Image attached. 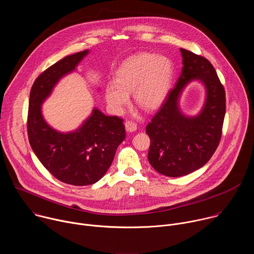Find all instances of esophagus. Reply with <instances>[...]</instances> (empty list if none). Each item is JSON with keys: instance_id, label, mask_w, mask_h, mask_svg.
Listing matches in <instances>:
<instances>
[{"instance_id": "1", "label": "esophagus", "mask_w": 254, "mask_h": 254, "mask_svg": "<svg viewBox=\"0 0 254 254\" xmlns=\"http://www.w3.org/2000/svg\"><path fill=\"white\" fill-rule=\"evenodd\" d=\"M126 126V129L127 131H129V132H132V131H135L136 130V124L131 122V121H127L126 122L125 124Z\"/></svg>"}]
</instances>
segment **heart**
I'll use <instances>...</instances> for the list:
<instances>
[{
	"label": "heart",
	"instance_id": "heart-1",
	"mask_svg": "<svg viewBox=\"0 0 254 254\" xmlns=\"http://www.w3.org/2000/svg\"><path fill=\"white\" fill-rule=\"evenodd\" d=\"M170 61L156 54L141 53L126 60L115 81L107 84L105 98L113 110L123 112L133 91L134 101L146 110L157 108L164 100L171 80Z\"/></svg>",
	"mask_w": 254,
	"mask_h": 254
}]
</instances>
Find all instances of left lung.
<instances>
[{
  "label": "left lung",
  "instance_id": "1",
  "mask_svg": "<svg viewBox=\"0 0 254 254\" xmlns=\"http://www.w3.org/2000/svg\"><path fill=\"white\" fill-rule=\"evenodd\" d=\"M180 51L182 73L146 127L151 138L148 160L168 177L188 175L211 159L221 139L226 111L225 90L210 61L183 48ZM192 80L203 83L206 99L200 114L189 118L180 113L178 99Z\"/></svg>",
  "mask_w": 254,
  "mask_h": 254
}]
</instances>
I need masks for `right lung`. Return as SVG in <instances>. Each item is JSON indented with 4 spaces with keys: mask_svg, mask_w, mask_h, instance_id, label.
I'll use <instances>...</instances> for the list:
<instances>
[{
    "mask_svg": "<svg viewBox=\"0 0 254 254\" xmlns=\"http://www.w3.org/2000/svg\"><path fill=\"white\" fill-rule=\"evenodd\" d=\"M88 54L84 50L59 60L36 78L29 99L27 121L31 148L41 164L63 183L86 186L96 183L111 167L117 149L126 138L124 120L93 108L74 131L59 132L43 119L41 104L64 75Z\"/></svg>",
    "mask_w": 254,
    "mask_h": 254,
    "instance_id": "add662e5",
    "label": "right lung"
}]
</instances>
